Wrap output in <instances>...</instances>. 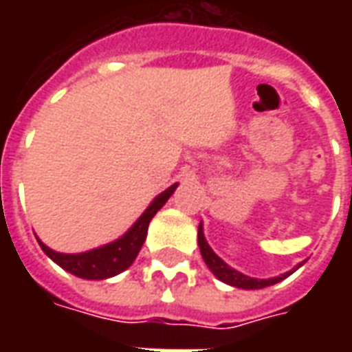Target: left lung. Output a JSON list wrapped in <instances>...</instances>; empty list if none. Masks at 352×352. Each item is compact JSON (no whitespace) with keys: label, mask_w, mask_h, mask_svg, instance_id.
<instances>
[{"label":"left lung","mask_w":352,"mask_h":352,"mask_svg":"<svg viewBox=\"0 0 352 352\" xmlns=\"http://www.w3.org/2000/svg\"><path fill=\"white\" fill-rule=\"evenodd\" d=\"M198 245H199V252H201V256H204V260H206V264L209 265V270H211V272H213L214 275L222 280V283L232 285V287L245 288V290L272 287V285L279 283V280H283L285 277H288V275L292 273V272H288L285 273V275H280V277H273V279H252V277H247V275H243V273L236 272V270H234V267H230L224 260L219 258V256L213 252V249L207 245L201 226L198 228Z\"/></svg>","instance_id":"left-lung-1"}]
</instances>
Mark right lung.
Wrapping results in <instances>:
<instances>
[{
    "label": "right lung",
    "instance_id": "obj_1",
    "mask_svg": "<svg viewBox=\"0 0 352 352\" xmlns=\"http://www.w3.org/2000/svg\"><path fill=\"white\" fill-rule=\"evenodd\" d=\"M177 184L169 186L168 190H164L154 199L151 206L146 207V211L138 219V222L131 226L120 239H116L113 243L103 245L100 249L94 251L80 252V254H62L49 249L47 245H41L43 252L54 260L60 267H64L65 272L73 273L82 279H107L113 275H118L124 270H128L131 262L141 251V247L146 239V230H148V222L153 221V217L158 213V209L169 199V196L175 192Z\"/></svg>",
    "mask_w": 352,
    "mask_h": 352
}]
</instances>
